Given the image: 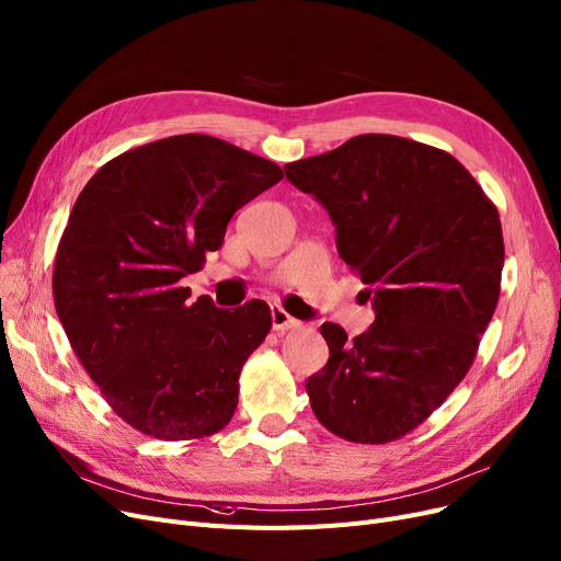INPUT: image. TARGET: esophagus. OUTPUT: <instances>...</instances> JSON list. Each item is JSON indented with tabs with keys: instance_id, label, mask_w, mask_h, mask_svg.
Listing matches in <instances>:
<instances>
[{
	"instance_id": "obj_1",
	"label": "esophagus",
	"mask_w": 561,
	"mask_h": 561,
	"mask_svg": "<svg viewBox=\"0 0 561 561\" xmlns=\"http://www.w3.org/2000/svg\"><path fill=\"white\" fill-rule=\"evenodd\" d=\"M271 316H273V330H277V332H288V330H300V328H302V323L296 321L294 316H290V313H288L284 307H279V305H273Z\"/></svg>"
}]
</instances>
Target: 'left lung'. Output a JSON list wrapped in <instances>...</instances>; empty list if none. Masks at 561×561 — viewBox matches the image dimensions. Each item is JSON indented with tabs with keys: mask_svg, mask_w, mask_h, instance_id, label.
<instances>
[{
	"mask_svg": "<svg viewBox=\"0 0 561 561\" xmlns=\"http://www.w3.org/2000/svg\"><path fill=\"white\" fill-rule=\"evenodd\" d=\"M284 172L325 206L376 309L353 341L321 328L330 359L307 380L313 415L348 443H394L472 367L500 300V213L454 156L397 135H357Z\"/></svg>",
	"mask_w": 561,
	"mask_h": 561,
	"instance_id": "obj_1",
	"label": "left lung"
}]
</instances>
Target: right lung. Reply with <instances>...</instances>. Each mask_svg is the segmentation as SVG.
Listing matches in <instances>:
<instances>
[{"instance_id":"obj_1","label":"right lung","mask_w":561,"mask_h":561,"mask_svg":"<svg viewBox=\"0 0 561 561\" xmlns=\"http://www.w3.org/2000/svg\"><path fill=\"white\" fill-rule=\"evenodd\" d=\"M282 169L210 135H174L105 162L61 233L53 296L89 378L116 415L158 440L222 431L271 307L190 302L181 277L222 248L238 208Z\"/></svg>"}]
</instances>
